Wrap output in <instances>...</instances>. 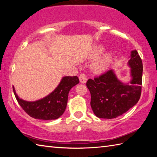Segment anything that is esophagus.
Here are the masks:
<instances>
[{
  "label": "esophagus",
  "instance_id": "esophagus-1",
  "mask_svg": "<svg viewBox=\"0 0 157 157\" xmlns=\"http://www.w3.org/2000/svg\"><path fill=\"white\" fill-rule=\"evenodd\" d=\"M79 81H80V82L82 84L86 83V82L87 80L86 77L84 75V74H81V75L79 77Z\"/></svg>",
  "mask_w": 157,
  "mask_h": 157
}]
</instances>
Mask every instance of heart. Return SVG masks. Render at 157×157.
<instances>
[{
	"label": "heart",
	"instance_id": "obj_1",
	"mask_svg": "<svg viewBox=\"0 0 157 157\" xmlns=\"http://www.w3.org/2000/svg\"><path fill=\"white\" fill-rule=\"evenodd\" d=\"M103 48L98 47L95 49L91 54V58L95 59L97 58L102 52ZM111 61V55L109 53H107L103 55V56L98 58L96 60H95L92 64V68L95 72L96 73H102L107 70L109 65L110 64Z\"/></svg>",
	"mask_w": 157,
	"mask_h": 157
}]
</instances>
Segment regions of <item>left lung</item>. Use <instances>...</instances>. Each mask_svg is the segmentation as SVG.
<instances>
[{"instance_id":"8db88e82","label":"left lung","mask_w":157,"mask_h":157,"mask_svg":"<svg viewBox=\"0 0 157 157\" xmlns=\"http://www.w3.org/2000/svg\"><path fill=\"white\" fill-rule=\"evenodd\" d=\"M128 64L132 68L130 84H124L118 80L111 70L86 82V86L91 93L92 110L98 118H115L127 112L139 100L143 63L136 50L132 52Z\"/></svg>"}]
</instances>
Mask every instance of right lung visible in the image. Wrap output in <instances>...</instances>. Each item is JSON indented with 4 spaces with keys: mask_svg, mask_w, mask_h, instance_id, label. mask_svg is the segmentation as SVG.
Segmentation results:
<instances>
[{
    "mask_svg": "<svg viewBox=\"0 0 157 157\" xmlns=\"http://www.w3.org/2000/svg\"><path fill=\"white\" fill-rule=\"evenodd\" d=\"M79 82L77 76H66L61 81L56 89L43 99L36 102L23 100L13 91L18 104L33 118L40 120H55L62 115L67 105L68 95L70 90Z\"/></svg>",
    "mask_w": 157,
    "mask_h": 157,
    "instance_id": "1",
    "label": "right lung"
}]
</instances>
